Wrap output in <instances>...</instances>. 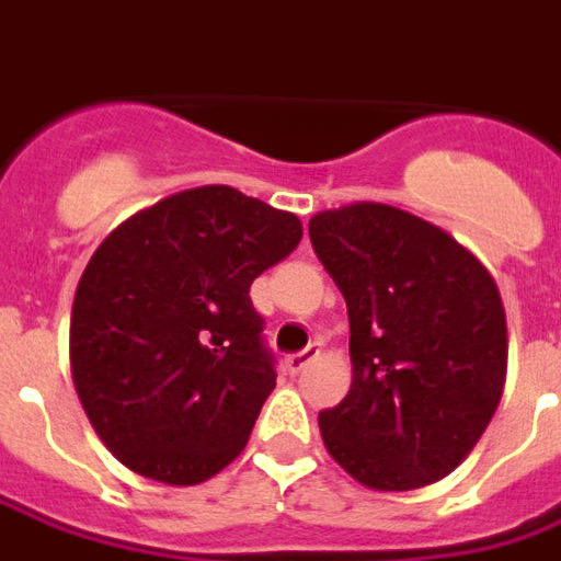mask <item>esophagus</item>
<instances>
[{"instance_id": "obj_1", "label": "esophagus", "mask_w": 561, "mask_h": 561, "mask_svg": "<svg viewBox=\"0 0 561 561\" xmlns=\"http://www.w3.org/2000/svg\"><path fill=\"white\" fill-rule=\"evenodd\" d=\"M318 354H321V342H312L309 348H304V352H297L288 357V369H291L294 376H297V373H304L306 366L312 364V360H318Z\"/></svg>"}]
</instances>
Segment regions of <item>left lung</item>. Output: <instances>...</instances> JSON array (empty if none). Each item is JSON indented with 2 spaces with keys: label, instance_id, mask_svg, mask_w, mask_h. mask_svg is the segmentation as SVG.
<instances>
[{
  "label": "left lung",
  "instance_id": "8db88e82",
  "mask_svg": "<svg viewBox=\"0 0 561 561\" xmlns=\"http://www.w3.org/2000/svg\"><path fill=\"white\" fill-rule=\"evenodd\" d=\"M309 237L352 324V390L318 414L328 454L378 493L442 481L505 390L493 273L445 228L376 201L321 209Z\"/></svg>",
  "mask_w": 561,
  "mask_h": 561
}]
</instances>
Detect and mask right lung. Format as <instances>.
<instances>
[{
	"label": "right lung",
	"mask_w": 561,
	"mask_h": 561,
	"mask_svg": "<svg viewBox=\"0 0 561 561\" xmlns=\"http://www.w3.org/2000/svg\"><path fill=\"white\" fill-rule=\"evenodd\" d=\"M304 237L294 213L197 185L107 233L71 306V378L104 447L168 486L213 478L276 388L252 282Z\"/></svg>",
	"instance_id": "right-lung-1"
}]
</instances>
